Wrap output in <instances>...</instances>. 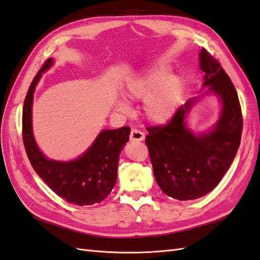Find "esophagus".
Listing matches in <instances>:
<instances>
[{"label":"esophagus","instance_id":"1","mask_svg":"<svg viewBox=\"0 0 260 260\" xmlns=\"http://www.w3.org/2000/svg\"><path fill=\"white\" fill-rule=\"evenodd\" d=\"M129 139L132 142H142L145 139V134L143 132H141L137 128H133L131 131V135H129Z\"/></svg>","mask_w":260,"mask_h":260}]
</instances>
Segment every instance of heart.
<instances>
[{
    "label": "heart",
    "instance_id": "obj_1",
    "mask_svg": "<svg viewBox=\"0 0 260 260\" xmlns=\"http://www.w3.org/2000/svg\"><path fill=\"white\" fill-rule=\"evenodd\" d=\"M126 94L135 101H145V113L151 122L165 124L174 117L183 94L180 78L170 76V68L159 63L127 83ZM117 109L128 112L125 101L117 102Z\"/></svg>",
    "mask_w": 260,
    "mask_h": 260
}]
</instances>
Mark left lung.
Listing matches in <instances>:
<instances>
[{"label": "left lung", "mask_w": 260, "mask_h": 260, "mask_svg": "<svg viewBox=\"0 0 260 260\" xmlns=\"http://www.w3.org/2000/svg\"><path fill=\"white\" fill-rule=\"evenodd\" d=\"M204 73L202 95L212 93L222 104L221 115L210 132L196 135L185 118L199 98L181 105L167 125L147 127L146 145L155 179L165 194L180 201L209 193L231 167L241 144L242 110L230 77L208 51H200Z\"/></svg>", "instance_id": "1"}]
</instances>
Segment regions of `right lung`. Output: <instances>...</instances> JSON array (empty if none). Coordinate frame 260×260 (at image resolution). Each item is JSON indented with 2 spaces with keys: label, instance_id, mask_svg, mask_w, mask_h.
Returning a JSON list of instances; mask_svg holds the SVG:
<instances>
[{
  "label": "right lung",
  "instance_id": "obj_1",
  "mask_svg": "<svg viewBox=\"0 0 260 260\" xmlns=\"http://www.w3.org/2000/svg\"><path fill=\"white\" fill-rule=\"evenodd\" d=\"M54 63L46 60L26 94L23 108V142L32 168L57 196L80 206L102 202L114 188L119 154L129 139L128 126L102 131L80 157L71 161L48 159L39 150L31 126V105L35 88L43 72Z\"/></svg>",
  "mask_w": 260,
  "mask_h": 260
}]
</instances>
